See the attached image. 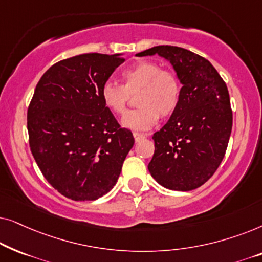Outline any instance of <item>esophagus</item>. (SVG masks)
Returning a JSON list of instances; mask_svg holds the SVG:
<instances>
[{
    "mask_svg": "<svg viewBox=\"0 0 262 262\" xmlns=\"http://www.w3.org/2000/svg\"><path fill=\"white\" fill-rule=\"evenodd\" d=\"M134 137H135L136 142H139V141H142V139L145 138V135L138 134V132H134Z\"/></svg>",
    "mask_w": 262,
    "mask_h": 262,
    "instance_id": "obj_1",
    "label": "esophagus"
}]
</instances>
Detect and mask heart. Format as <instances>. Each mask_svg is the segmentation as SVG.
Here are the masks:
<instances>
[{"mask_svg": "<svg viewBox=\"0 0 262 262\" xmlns=\"http://www.w3.org/2000/svg\"><path fill=\"white\" fill-rule=\"evenodd\" d=\"M123 85L106 82L101 88V100L111 112L124 114L128 94L138 93L137 110L131 111L121 120L124 127L146 131L155 126L160 116L167 118L177 111L180 102L181 85L177 75L161 69L159 64L142 60L121 74Z\"/></svg>", "mask_w": 262, "mask_h": 262, "instance_id": "heart-1", "label": "heart"}]
</instances>
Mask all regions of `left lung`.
<instances>
[{"label": "left lung", "mask_w": 262, "mask_h": 262, "mask_svg": "<svg viewBox=\"0 0 262 262\" xmlns=\"http://www.w3.org/2000/svg\"><path fill=\"white\" fill-rule=\"evenodd\" d=\"M155 55L171 64L182 87L177 111L152 136L155 152L148 169L163 187L192 191L212 177L227 151L232 128L229 92L204 57L168 45L136 56Z\"/></svg>", "instance_id": "left-lung-1"}]
</instances>
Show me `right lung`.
<instances>
[{
	"label": "right lung",
	"instance_id": "obj_1",
	"mask_svg": "<svg viewBox=\"0 0 262 262\" xmlns=\"http://www.w3.org/2000/svg\"><path fill=\"white\" fill-rule=\"evenodd\" d=\"M124 60L121 53L71 57L50 68L35 87L27 112L31 151L67 198L84 202L108 193L135 144L100 94Z\"/></svg>",
	"mask_w": 262,
	"mask_h": 262
}]
</instances>
